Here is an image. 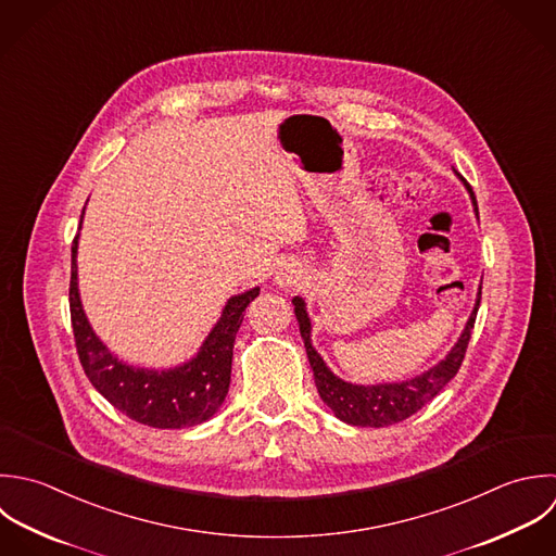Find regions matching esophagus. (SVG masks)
Masks as SVG:
<instances>
[{"label": "esophagus", "instance_id": "34e87169", "mask_svg": "<svg viewBox=\"0 0 556 556\" xmlns=\"http://www.w3.org/2000/svg\"><path fill=\"white\" fill-rule=\"evenodd\" d=\"M307 281L305 273L301 266L296 264H283L277 273H275V283L277 288L290 292V290H296V288H303V283Z\"/></svg>", "mask_w": 556, "mask_h": 556}]
</instances>
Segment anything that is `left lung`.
<instances>
[{
    "instance_id": "8db88e82",
    "label": "left lung",
    "mask_w": 556,
    "mask_h": 556,
    "mask_svg": "<svg viewBox=\"0 0 556 556\" xmlns=\"http://www.w3.org/2000/svg\"><path fill=\"white\" fill-rule=\"evenodd\" d=\"M455 175L464 181V186L470 194V201L475 205V214L479 216L477 197H475L470 184L457 170H455ZM292 305H294V316H296V323H299V329H301V338L305 342L307 359H309V366L314 370L316 390H318L323 403L336 414L338 420H342L351 427H375V429H379V427H390V425L403 422L409 416H414L416 412H420L457 375V370L462 368L472 329H475L479 305H481V286H479L477 301H475V307L470 312V318H468L459 340L453 344V349L446 353L444 359H440L435 366H431L422 375H416L407 381L375 383V386H359V383H351V381L340 379L325 364V359L320 357V353L312 344V320H309L305 301L301 296H294Z\"/></svg>"
}]
</instances>
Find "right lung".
Masks as SVG:
<instances>
[{
	"mask_svg": "<svg viewBox=\"0 0 556 556\" xmlns=\"http://www.w3.org/2000/svg\"><path fill=\"white\" fill-rule=\"evenodd\" d=\"M81 220L84 212L79 229ZM77 240L79 233L71 247L68 305L77 355L88 381L121 414L153 429H184L210 420L229 392L233 340L260 288L227 299L220 318L188 362L164 370L131 366L108 351L86 318L77 286Z\"/></svg>",
	"mask_w": 556,
	"mask_h": 556,
	"instance_id": "1",
	"label": "right lung"
}]
</instances>
